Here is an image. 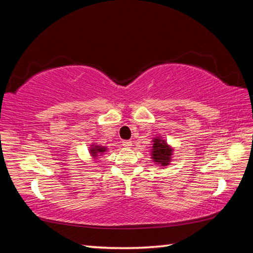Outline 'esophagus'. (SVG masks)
I'll use <instances>...</instances> for the list:
<instances>
[{"instance_id": "34e87169", "label": "esophagus", "mask_w": 253, "mask_h": 253, "mask_svg": "<svg viewBox=\"0 0 253 253\" xmlns=\"http://www.w3.org/2000/svg\"><path fill=\"white\" fill-rule=\"evenodd\" d=\"M123 146L125 148H130L131 147V141H128V140L123 141Z\"/></svg>"}]
</instances>
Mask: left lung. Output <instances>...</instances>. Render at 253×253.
Returning <instances> with one entry per match:
<instances>
[{
	"label": "left lung",
	"mask_w": 253,
	"mask_h": 253,
	"mask_svg": "<svg viewBox=\"0 0 253 253\" xmlns=\"http://www.w3.org/2000/svg\"><path fill=\"white\" fill-rule=\"evenodd\" d=\"M173 157V148L166 142L162 137H155L152 139L151 159L154 163L165 168L169 165Z\"/></svg>",
	"instance_id": "8db88e82"
}]
</instances>
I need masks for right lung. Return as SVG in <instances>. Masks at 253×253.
<instances>
[{"mask_svg": "<svg viewBox=\"0 0 253 253\" xmlns=\"http://www.w3.org/2000/svg\"><path fill=\"white\" fill-rule=\"evenodd\" d=\"M106 150H107V148H105L103 146H99V144H96V143H93V144H91L89 152H90L91 157H92V159L96 160L99 157H101L102 154L105 153Z\"/></svg>", "mask_w": 253, "mask_h": 253, "instance_id": "obj_1", "label": "right lung"}]
</instances>
